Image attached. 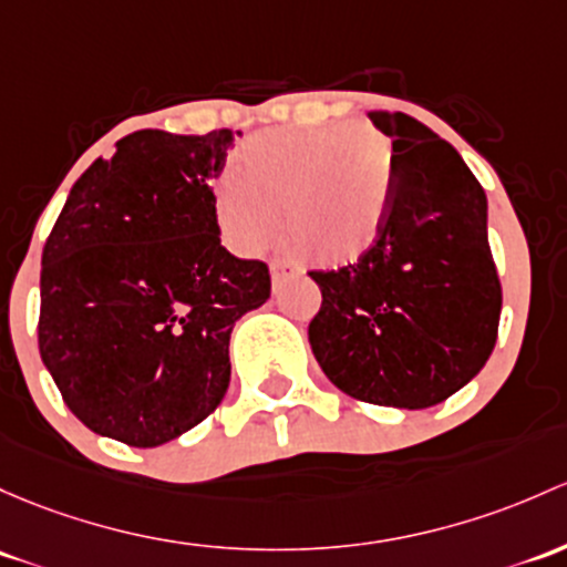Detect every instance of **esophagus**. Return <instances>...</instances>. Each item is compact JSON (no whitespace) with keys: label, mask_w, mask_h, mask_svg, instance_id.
<instances>
[{"label":"esophagus","mask_w":567,"mask_h":567,"mask_svg":"<svg viewBox=\"0 0 567 567\" xmlns=\"http://www.w3.org/2000/svg\"><path fill=\"white\" fill-rule=\"evenodd\" d=\"M296 268H290L288 264H271V282H274V290L279 288V285L285 282V279H290V277H296Z\"/></svg>","instance_id":"34e87169"}]
</instances>
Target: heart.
Returning a JSON list of instances; mask_svg holds the SVG:
<instances>
[{
  "instance_id": "obj_1",
  "label": "heart",
  "mask_w": 567,
  "mask_h": 567,
  "mask_svg": "<svg viewBox=\"0 0 567 567\" xmlns=\"http://www.w3.org/2000/svg\"><path fill=\"white\" fill-rule=\"evenodd\" d=\"M396 184L391 141L372 124L279 127L252 135L212 182L225 247L255 255L285 234L312 264L342 268L374 249Z\"/></svg>"
}]
</instances>
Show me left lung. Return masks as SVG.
<instances>
[{"mask_svg": "<svg viewBox=\"0 0 567 567\" xmlns=\"http://www.w3.org/2000/svg\"><path fill=\"white\" fill-rule=\"evenodd\" d=\"M369 118L396 159L391 217L359 264L309 271L323 293L309 344L348 396L424 410L467 385L497 342L503 288L486 195L456 148L419 118Z\"/></svg>", "mask_w": 567, "mask_h": 567, "instance_id": "8db88e82", "label": "left lung"}]
</instances>
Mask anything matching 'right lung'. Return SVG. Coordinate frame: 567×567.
Masks as SVG:
<instances>
[{
	"instance_id": "add662e5",
	"label": "right lung",
	"mask_w": 567,
	"mask_h": 567,
	"mask_svg": "<svg viewBox=\"0 0 567 567\" xmlns=\"http://www.w3.org/2000/svg\"><path fill=\"white\" fill-rule=\"evenodd\" d=\"M230 130H138L73 184L43 247L38 344L75 419L135 449L198 426L230 383L236 320L271 296L219 244L212 178Z\"/></svg>"
}]
</instances>
